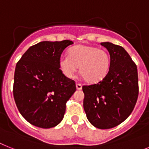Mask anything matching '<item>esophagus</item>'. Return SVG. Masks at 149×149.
Returning a JSON list of instances; mask_svg holds the SVG:
<instances>
[{
  "mask_svg": "<svg viewBox=\"0 0 149 149\" xmlns=\"http://www.w3.org/2000/svg\"><path fill=\"white\" fill-rule=\"evenodd\" d=\"M76 86H77V88L78 90H81L82 89V85L80 83H79V82H77L76 83Z\"/></svg>",
  "mask_w": 149,
  "mask_h": 149,
  "instance_id": "esophagus-1",
  "label": "esophagus"
}]
</instances>
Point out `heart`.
<instances>
[{"label":"heart","instance_id":"b5f03b06","mask_svg":"<svg viewBox=\"0 0 149 149\" xmlns=\"http://www.w3.org/2000/svg\"><path fill=\"white\" fill-rule=\"evenodd\" d=\"M111 59L105 51L93 46L78 45L69 50V55L59 58V67L65 77H74L79 67V72L89 83L102 81L109 71Z\"/></svg>","mask_w":149,"mask_h":149}]
</instances>
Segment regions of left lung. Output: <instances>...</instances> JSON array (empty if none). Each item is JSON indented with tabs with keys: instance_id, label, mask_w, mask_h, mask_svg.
<instances>
[{
	"instance_id": "1",
	"label": "left lung",
	"mask_w": 149,
	"mask_h": 149,
	"mask_svg": "<svg viewBox=\"0 0 149 149\" xmlns=\"http://www.w3.org/2000/svg\"><path fill=\"white\" fill-rule=\"evenodd\" d=\"M110 54L106 77L96 84L83 86V107L94 127H117L130 115L139 95L137 67L126 50L111 42H102Z\"/></svg>"
}]
</instances>
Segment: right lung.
<instances>
[{
    "label": "right lung",
    "instance_id": "add662e5",
    "mask_svg": "<svg viewBox=\"0 0 149 149\" xmlns=\"http://www.w3.org/2000/svg\"><path fill=\"white\" fill-rule=\"evenodd\" d=\"M70 40L44 41L31 46L15 69L13 97L19 113L36 127L48 129L61 123L66 103L76 92V84L59 67Z\"/></svg>",
    "mask_w": 149,
    "mask_h": 149
}]
</instances>
